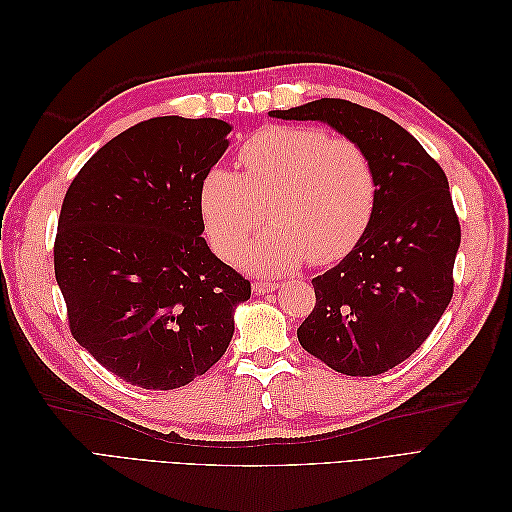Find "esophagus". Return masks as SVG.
I'll return each mask as SVG.
<instances>
[{
  "mask_svg": "<svg viewBox=\"0 0 512 512\" xmlns=\"http://www.w3.org/2000/svg\"><path fill=\"white\" fill-rule=\"evenodd\" d=\"M252 290L256 294H267V292H273L275 290V282H262V280H256L252 284Z\"/></svg>",
  "mask_w": 512,
  "mask_h": 512,
  "instance_id": "1",
  "label": "esophagus"
}]
</instances>
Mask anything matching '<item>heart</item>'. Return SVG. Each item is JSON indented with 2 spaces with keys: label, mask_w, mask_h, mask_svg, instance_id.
Listing matches in <instances>:
<instances>
[{
  "label": "heart",
  "mask_w": 512,
  "mask_h": 512,
  "mask_svg": "<svg viewBox=\"0 0 512 512\" xmlns=\"http://www.w3.org/2000/svg\"><path fill=\"white\" fill-rule=\"evenodd\" d=\"M241 173L211 168L198 207L207 239L222 260H235L265 211L275 224L254 245L250 265L284 271L307 258L333 265L346 258L376 209V175L367 153L346 136L307 126H267L239 147Z\"/></svg>",
  "instance_id": "heart-1"
}]
</instances>
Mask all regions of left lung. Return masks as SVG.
I'll list each match as a JSON object with an SVG mask.
<instances>
[{"instance_id":"obj_1","label":"left lung","mask_w":512,"mask_h":512,"mask_svg":"<svg viewBox=\"0 0 512 512\" xmlns=\"http://www.w3.org/2000/svg\"><path fill=\"white\" fill-rule=\"evenodd\" d=\"M269 115L329 123L374 166V218L359 245L312 280L316 305L297 337L339 374H384L421 348L453 297L461 226L448 179L408 130L361 104L320 98Z\"/></svg>"}]
</instances>
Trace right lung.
<instances>
[{
    "label": "right lung",
    "mask_w": 512,
    "mask_h": 512,
    "mask_svg": "<svg viewBox=\"0 0 512 512\" xmlns=\"http://www.w3.org/2000/svg\"><path fill=\"white\" fill-rule=\"evenodd\" d=\"M228 132L222 119L141 121L98 149L64 196L53 256L70 333L141 389L203 376L252 294L250 280L209 250L198 207Z\"/></svg>",
    "instance_id": "right-lung-1"
}]
</instances>
